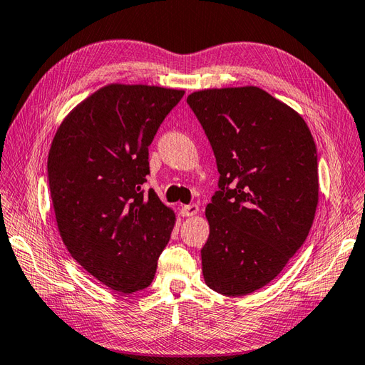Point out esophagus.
<instances>
[{
	"mask_svg": "<svg viewBox=\"0 0 365 365\" xmlns=\"http://www.w3.org/2000/svg\"><path fill=\"white\" fill-rule=\"evenodd\" d=\"M180 213L182 216L185 217H190V216H194L199 213V205H196V203H190V205H183L180 208Z\"/></svg>",
	"mask_w": 365,
	"mask_h": 365,
	"instance_id": "esophagus-1",
	"label": "esophagus"
}]
</instances>
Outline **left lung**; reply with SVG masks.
<instances>
[{
  "mask_svg": "<svg viewBox=\"0 0 365 365\" xmlns=\"http://www.w3.org/2000/svg\"><path fill=\"white\" fill-rule=\"evenodd\" d=\"M213 148L219 190L202 249L211 289L247 295L282 272L307 240L319 202L316 143L294 108L258 87L194 91L186 99Z\"/></svg>",
  "mask_w": 365,
  "mask_h": 365,
  "instance_id": "left-lung-1",
  "label": "left lung"
}]
</instances>
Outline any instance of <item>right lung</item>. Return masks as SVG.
Here are the masks:
<instances>
[{
	"label": "right lung",
	"mask_w": 365,
	"mask_h": 365,
	"mask_svg": "<svg viewBox=\"0 0 365 365\" xmlns=\"http://www.w3.org/2000/svg\"><path fill=\"white\" fill-rule=\"evenodd\" d=\"M183 90L108 83L66 115L51 143L48 179L58 233L71 257L110 289L154 279L174 211L144 194L149 146Z\"/></svg>",
	"instance_id": "right-lung-1"
}]
</instances>
